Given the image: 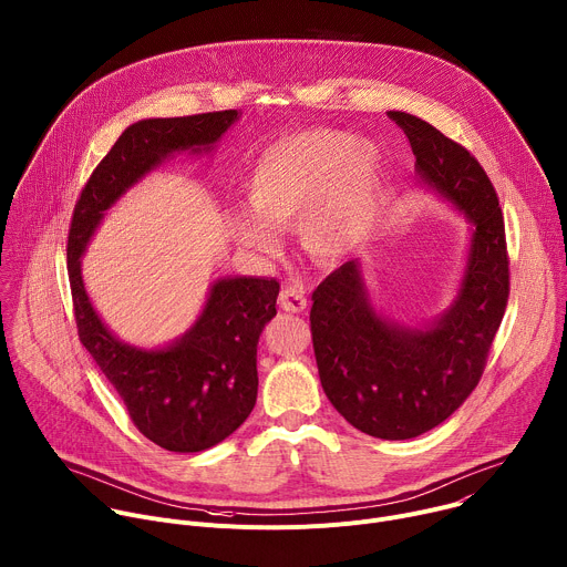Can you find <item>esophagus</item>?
Segmentation results:
<instances>
[{
	"label": "esophagus",
	"instance_id": "34e87169",
	"mask_svg": "<svg viewBox=\"0 0 567 567\" xmlns=\"http://www.w3.org/2000/svg\"><path fill=\"white\" fill-rule=\"evenodd\" d=\"M278 305H280V309H282V311L300 313V311H305V307H307V298H305L300 291H296V289L287 287V289H282V291H280V296H278Z\"/></svg>",
	"mask_w": 567,
	"mask_h": 567
}]
</instances>
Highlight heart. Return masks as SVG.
<instances>
[{
	"label": "heart",
	"mask_w": 567,
	"mask_h": 567,
	"mask_svg": "<svg viewBox=\"0 0 567 567\" xmlns=\"http://www.w3.org/2000/svg\"><path fill=\"white\" fill-rule=\"evenodd\" d=\"M381 190V156L332 130H305L267 147L249 173L245 193L256 219H241L245 247L271 254L269 228L298 230L302 251L334 267L365 237Z\"/></svg>",
	"instance_id": "b5f03b06"
}]
</instances>
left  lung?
<instances>
[{"mask_svg": "<svg viewBox=\"0 0 567 567\" xmlns=\"http://www.w3.org/2000/svg\"><path fill=\"white\" fill-rule=\"evenodd\" d=\"M409 136L420 177L473 221L464 280L433 328H399L370 307L357 262L322 280L309 322L322 390L361 433L417 437L446 417L477 385L509 298L505 219L480 161L437 127L388 112Z\"/></svg>", "mask_w": 567, "mask_h": 567, "instance_id": "obj_1", "label": "left lung"}]
</instances>
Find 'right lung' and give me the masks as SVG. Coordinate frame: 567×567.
<instances>
[{"label": "right lung", "mask_w": 567, "mask_h": 567, "mask_svg": "<svg viewBox=\"0 0 567 567\" xmlns=\"http://www.w3.org/2000/svg\"><path fill=\"white\" fill-rule=\"evenodd\" d=\"M237 110L130 125L90 175L75 202L66 271L80 343L123 399L132 424L156 446L197 453L226 440L251 415L258 396V341L276 316L278 280L228 278L213 285L195 328L168 350L143 352L114 339L94 311L80 256L103 213L175 150H208Z\"/></svg>", "instance_id": "1"}]
</instances>
